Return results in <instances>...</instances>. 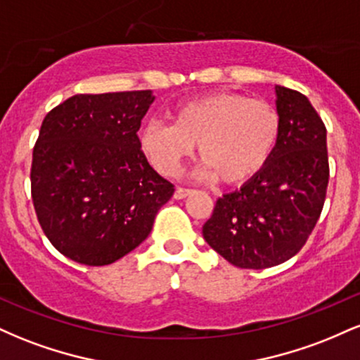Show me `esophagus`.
<instances>
[{"mask_svg": "<svg viewBox=\"0 0 360 360\" xmlns=\"http://www.w3.org/2000/svg\"><path fill=\"white\" fill-rule=\"evenodd\" d=\"M193 191L191 189H186V188H176V191H174V198L176 200H184L186 196H189V194H191Z\"/></svg>", "mask_w": 360, "mask_h": 360, "instance_id": "esophagus-1", "label": "esophagus"}]
</instances>
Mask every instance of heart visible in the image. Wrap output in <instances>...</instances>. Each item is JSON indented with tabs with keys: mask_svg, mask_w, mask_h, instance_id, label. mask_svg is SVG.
I'll list each match as a JSON object with an SVG mask.
<instances>
[{
	"mask_svg": "<svg viewBox=\"0 0 360 360\" xmlns=\"http://www.w3.org/2000/svg\"><path fill=\"white\" fill-rule=\"evenodd\" d=\"M172 125L150 120L140 128L139 143L155 171L174 176L198 154L201 177H220L235 186L254 179L278 146L281 117L267 101L238 93H213L177 106Z\"/></svg>",
	"mask_w": 360,
	"mask_h": 360,
	"instance_id": "heart-1",
	"label": "heart"
}]
</instances>
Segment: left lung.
<instances>
[{"label": "left lung", "mask_w": 360, "mask_h": 360, "mask_svg": "<svg viewBox=\"0 0 360 360\" xmlns=\"http://www.w3.org/2000/svg\"><path fill=\"white\" fill-rule=\"evenodd\" d=\"M281 117L269 162L223 194L203 225L214 252L242 269H266L296 255L315 229L328 186L326 128L304 94L276 86Z\"/></svg>", "instance_id": "obj_1"}]
</instances>
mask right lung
<instances>
[{
    "mask_svg": "<svg viewBox=\"0 0 360 360\" xmlns=\"http://www.w3.org/2000/svg\"><path fill=\"white\" fill-rule=\"evenodd\" d=\"M152 91L76 94L40 127L32 200L51 243L74 262L108 266L142 243L174 193L139 143Z\"/></svg>",
    "mask_w": 360,
    "mask_h": 360,
    "instance_id": "obj_1",
    "label": "right lung"
}]
</instances>
